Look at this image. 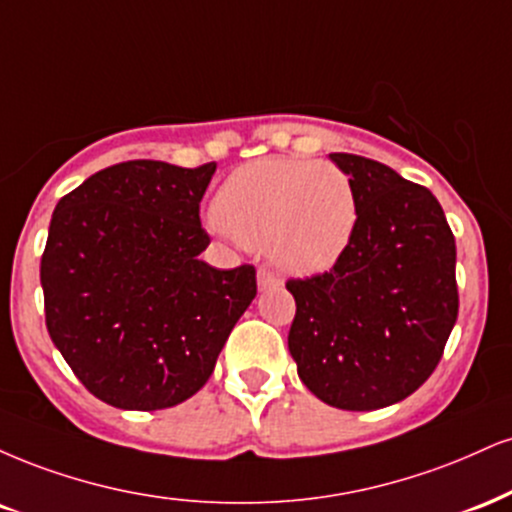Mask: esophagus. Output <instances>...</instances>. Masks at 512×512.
I'll use <instances>...</instances> for the list:
<instances>
[{
	"mask_svg": "<svg viewBox=\"0 0 512 512\" xmlns=\"http://www.w3.org/2000/svg\"><path fill=\"white\" fill-rule=\"evenodd\" d=\"M257 286H260V291H272V288L281 286V279L274 272H269V269L262 267L257 269Z\"/></svg>",
	"mask_w": 512,
	"mask_h": 512,
	"instance_id": "obj_1",
	"label": "esophagus"
}]
</instances>
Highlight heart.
I'll return each mask as SVG.
<instances>
[{
  "label": "heart",
  "mask_w": 512,
  "mask_h": 512,
  "mask_svg": "<svg viewBox=\"0 0 512 512\" xmlns=\"http://www.w3.org/2000/svg\"><path fill=\"white\" fill-rule=\"evenodd\" d=\"M357 197L348 174L312 159L250 162L214 195L212 229L243 245H264L283 272L334 267L353 243Z\"/></svg>",
  "instance_id": "obj_1"
}]
</instances>
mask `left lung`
Wrapping results in <instances>:
<instances>
[{"label": "left lung", "mask_w": 512, "mask_h": 512, "mask_svg": "<svg viewBox=\"0 0 512 512\" xmlns=\"http://www.w3.org/2000/svg\"><path fill=\"white\" fill-rule=\"evenodd\" d=\"M357 197L350 248L286 283L298 377L341 410H379L432 377L458 319L455 238L432 190L374 159L334 152Z\"/></svg>", "instance_id": "8db88e82"}]
</instances>
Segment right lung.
<instances>
[{"label":"right lung","instance_id":"add662e5","mask_svg":"<svg viewBox=\"0 0 512 512\" xmlns=\"http://www.w3.org/2000/svg\"><path fill=\"white\" fill-rule=\"evenodd\" d=\"M217 164L133 159L59 200L40 262L49 338L80 384L121 410L195 396L257 295L252 264L214 269L200 200Z\"/></svg>","mask_w":512,"mask_h":512}]
</instances>
